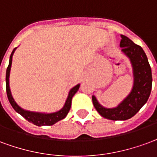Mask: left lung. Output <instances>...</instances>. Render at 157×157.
<instances>
[{"label": "left lung", "mask_w": 157, "mask_h": 157, "mask_svg": "<svg viewBox=\"0 0 157 157\" xmlns=\"http://www.w3.org/2000/svg\"><path fill=\"white\" fill-rule=\"evenodd\" d=\"M121 51L130 58L133 67L134 86L132 90L120 105L112 109L103 107L95 96H92V102L98 113L113 121L127 120L136 114L149 98L152 85L151 69L143 49L126 36L121 35Z\"/></svg>", "instance_id": "1"}]
</instances>
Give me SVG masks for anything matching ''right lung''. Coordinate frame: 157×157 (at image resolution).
<instances>
[{"label": "right lung", "instance_id": "right-lung-1", "mask_svg": "<svg viewBox=\"0 0 157 157\" xmlns=\"http://www.w3.org/2000/svg\"><path fill=\"white\" fill-rule=\"evenodd\" d=\"M16 48L11 52L10 56V61H9V65H8L7 69H6V94H7V97L9 101H10V105H12L14 110L18 112L19 114L22 116L25 120H27L29 122L33 123L34 125L38 126H52L56 122H57L59 121L62 120L65 117H67L68 114L71 106V99H72L73 96L76 93V91L78 90L80 85H77L70 90L69 95L67 97V101L65 103V105L63 108L57 112L55 113H51V114H43V113H37V112H31V111H25L22 108H21L19 105H17L16 101H14L13 97L11 96L10 90V86H9V76H10V67H11V62H12V56L15 52Z\"/></svg>", "mask_w": 157, "mask_h": 157}]
</instances>
